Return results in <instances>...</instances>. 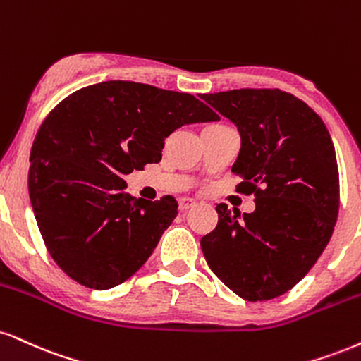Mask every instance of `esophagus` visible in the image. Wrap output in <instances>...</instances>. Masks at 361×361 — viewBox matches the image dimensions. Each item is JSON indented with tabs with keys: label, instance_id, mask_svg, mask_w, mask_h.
<instances>
[{
	"label": "esophagus",
	"instance_id": "esophagus-1",
	"mask_svg": "<svg viewBox=\"0 0 361 361\" xmlns=\"http://www.w3.org/2000/svg\"><path fill=\"white\" fill-rule=\"evenodd\" d=\"M195 205H197V202L192 198H180V210L181 212L190 210V208H193Z\"/></svg>",
	"mask_w": 361,
	"mask_h": 361
}]
</instances>
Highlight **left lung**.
Segmentation results:
<instances>
[{"instance_id":"left-lung-1","label":"left lung","mask_w":361,"mask_h":361,"mask_svg":"<svg viewBox=\"0 0 361 361\" xmlns=\"http://www.w3.org/2000/svg\"><path fill=\"white\" fill-rule=\"evenodd\" d=\"M235 123L242 146L232 173L255 212L216 207L219 224L200 242L208 266L245 301L293 289L323 254L340 208V175L323 119L281 89L203 94Z\"/></svg>"}]
</instances>
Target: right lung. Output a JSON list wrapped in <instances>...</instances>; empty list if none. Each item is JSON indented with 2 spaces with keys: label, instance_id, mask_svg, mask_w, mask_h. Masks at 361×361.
<instances>
[{
  "label": "right lung",
  "instance_id": "obj_1",
  "mask_svg": "<svg viewBox=\"0 0 361 361\" xmlns=\"http://www.w3.org/2000/svg\"><path fill=\"white\" fill-rule=\"evenodd\" d=\"M215 119L192 94L126 80L56 104L35 136L28 171L35 219L56 266L97 290L129 279L175 220L178 202L133 200L123 176L161 161L175 129Z\"/></svg>",
  "mask_w": 361,
  "mask_h": 361
}]
</instances>
